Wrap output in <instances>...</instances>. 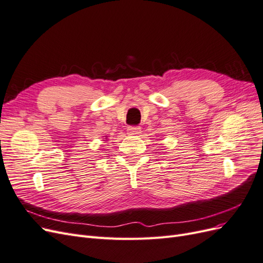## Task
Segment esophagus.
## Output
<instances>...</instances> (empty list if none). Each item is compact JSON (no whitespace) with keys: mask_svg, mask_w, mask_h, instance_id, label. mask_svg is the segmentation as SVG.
Returning a JSON list of instances; mask_svg holds the SVG:
<instances>
[{"mask_svg":"<svg viewBox=\"0 0 263 263\" xmlns=\"http://www.w3.org/2000/svg\"><path fill=\"white\" fill-rule=\"evenodd\" d=\"M127 132H128L129 135H139L140 127L139 126H130L127 128Z\"/></svg>","mask_w":263,"mask_h":263,"instance_id":"esophagus-1","label":"esophagus"}]
</instances>
